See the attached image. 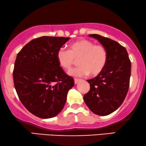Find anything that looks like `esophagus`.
Returning <instances> with one entry per match:
<instances>
[{
	"label": "esophagus",
	"instance_id": "obj_1",
	"mask_svg": "<svg viewBox=\"0 0 146 146\" xmlns=\"http://www.w3.org/2000/svg\"><path fill=\"white\" fill-rule=\"evenodd\" d=\"M81 79H77V78H75L74 79V82H75V84H77V83H78L79 81H80Z\"/></svg>",
	"mask_w": 146,
	"mask_h": 146
}]
</instances>
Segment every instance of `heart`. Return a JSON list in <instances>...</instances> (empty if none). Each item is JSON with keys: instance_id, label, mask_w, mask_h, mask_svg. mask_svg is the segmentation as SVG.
Wrapping results in <instances>:
<instances>
[{"instance_id": "obj_1", "label": "heart", "mask_w": 146, "mask_h": 146, "mask_svg": "<svg viewBox=\"0 0 146 146\" xmlns=\"http://www.w3.org/2000/svg\"><path fill=\"white\" fill-rule=\"evenodd\" d=\"M78 59L80 66L70 70L68 74L81 77L90 73L92 76H96L106 67L108 53L102 45L94 44L93 42L86 39L70 44L69 51L60 49L56 53L57 62L64 69H71Z\"/></svg>"}]
</instances>
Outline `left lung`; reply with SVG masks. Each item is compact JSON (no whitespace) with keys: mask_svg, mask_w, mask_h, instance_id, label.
I'll return each instance as SVG.
<instances>
[{"mask_svg":"<svg viewBox=\"0 0 146 146\" xmlns=\"http://www.w3.org/2000/svg\"><path fill=\"white\" fill-rule=\"evenodd\" d=\"M106 49L108 60L104 69L94 78L87 80L90 90L84 96L92 112L106 116L122 104L128 92L131 77V61L125 47L110 38L90 34Z\"/></svg>","mask_w":146,"mask_h":146,"instance_id":"1","label":"left lung"}]
</instances>
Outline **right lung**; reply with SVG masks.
<instances>
[{
  "mask_svg": "<svg viewBox=\"0 0 146 146\" xmlns=\"http://www.w3.org/2000/svg\"><path fill=\"white\" fill-rule=\"evenodd\" d=\"M69 39L42 36L31 40L17 55L13 73L17 94L26 109L41 119L60 113L74 86V79L56 60L57 52Z\"/></svg>",
  "mask_w": 146,
  "mask_h": 146,
  "instance_id": "obj_1",
  "label": "right lung"
}]
</instances>
